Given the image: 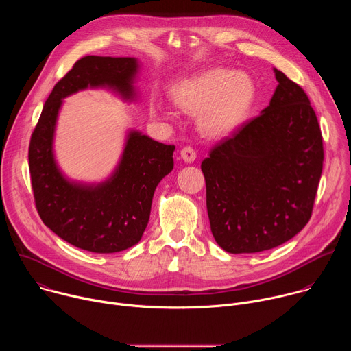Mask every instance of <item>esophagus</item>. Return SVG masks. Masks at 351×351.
I'll use <instances>...</instances> for the list:
<instances>
[{"mask_svg": "<svg viewBox=\"0 0 351 351\" xmlns=\"http://www.w3.org/2000/svg\"><path fill=\"white\" fill-rule=\"evenodd\" d=\"M180 157H182V160H183L184 162L191 164V162L195 161V152H194V149H193L191 147H184V148H182Z\"/></svg>", "mask_w": 351, "mask_h": 351, "instance_id": "34e87169", "label": "esophagus"}]
</instances>
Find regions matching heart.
I'll return each instance as SVG.
<instances>
[{
	"label": "heart",
	"instance_id": "b5f03b06",
	"mask_svg": "<svg viewBox=\"0 0 351 351\" xmlns=\"http://www.w3.org/2000/svg\"><path fill=\"white\" fill-rule=\"evenodd\" d=\"M173 103L197 115V126L204 136L223 138L239 132L250 119L257 103L258 87L252 75L229 68H210L193 73L172 86ZM153 115L176 122L178 111L156 101Z\"/></svg>",
	"mask_w": 351,
	"mask_h": 351
}]
</instances>
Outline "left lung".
I'll return each instance as SVG.
<instances>
[{
  "mask_svg": "<svg viewBox=\"0 0 351 351\" xmlns=\"http://www.w3.org/2000/svg\"><path fill=\"white\" fill-rule=\"evenodd\" d=\"M269 106L202 162L211 232L230 254L283 244L311 218L324 147L304 90L274 68Z\"/></svg>",
  "mask_w": 351,
  "mask_h": 351,
  "instance_id": "8db88e82",
  "label": "left lung"
}]
</instances>
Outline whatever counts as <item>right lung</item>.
<instances>
[{
  "instance_id": "obj_1",
  "label": "right lung",
  "mask_w": 351,
  "mask_h": 351,
  "mask_svg": "<svg viewBox=\"0 0 351 351\" xmlns=\"http://www.w3.org/2000/svg\"><path fill=\"white\" fill-rule=\"evenodd\" d=\"M134 57L87 56L54 86L29 145V169L38 215L45 226L86 252L110 254L137 244L147 228L154 191L173 169L175 145L129 129L121 158L103 182L69 179L60 168L54 138L64 98L106 88L126 103L138 99Z\"/></svg>"
}]
</instances>
